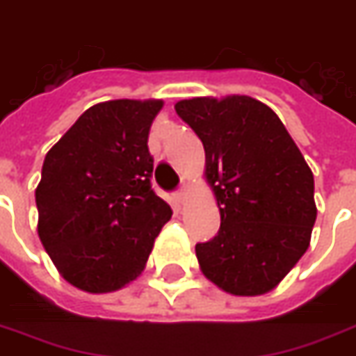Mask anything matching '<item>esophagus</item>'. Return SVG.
Segmentation results:
<instances>
[{
	"mask_svg": "<svg viewBox=\"0 0 356 356\" xmlns=\"http://www.w3.org/2000/svg\"><path fill=\"white\" fill-rule=\"evenodd\" d=\"M176 200H178L180 204H184V202L188 200V189L181 188L180 191H176Z\"/></svg>",
	"mask_w": 356,
	"mask_h": 356,
	"instance_id": "obj_1",
	"label": "esophagus"
}]
</instances>
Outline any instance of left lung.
Here are the masks:
<instances>
[{
    "instance_id": "left-lung-1",
    "label": "left lung",
    "mask_w": 356,
    "mask_h": 356,
    "mask_svg": "<svg viewBox=\"0 0 356 356\" xmlns=\"http://www.w3.org/2000/svg\"><path fill=\"white\" fill-rule=\"evenodd\" d=\"M175 108L202 140L221 216L218 236L195 245L202 274L231 295L270 293L309 248L312 168L276 112L250 95L184 99Z\"/></svg>"
}]
</instances>
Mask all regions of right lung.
Returning a JSON list of instances; mask_svg holds the SVG:
<instances>
[{
    "mask_svg": "<svg viewBox=\"0 0 356 356\" xmlns=\"http://www.w3.org/2000/svg\"><path fill=\"white\" fill-rule=\"evenodd\" d=\"M161 108V99L97 103L48 149L37 232L76 289L101 295L135 282L172 216L149 184L148 135Z\"/></svg>",
    "mask_w": 356,
    "mask_h": 356,
    "instance_id": "right-lung-1",
    "label": "right lung"
}]
</instances>
